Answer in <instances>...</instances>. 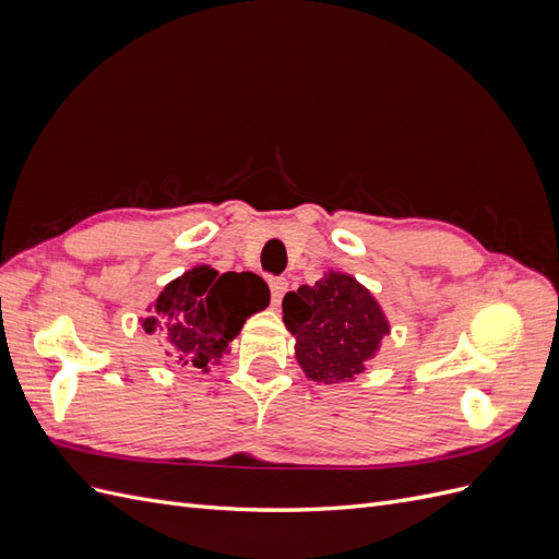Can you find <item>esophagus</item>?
I'll use <instances>...</instances> for the list:
<instances>
[{
  "label": "esophagus",
  "instance_id": "esophagus-1",
  "mask_svg": "<svg viewBox=\"0 0 559 559\" xmlns=\"http://www.w3.org/2000/svg\"><path fill=\"white\" fill-rule=\"evenodd\" d=\"M286 292H289V280L286 277L270 280V296H273V306H280Z\"/></svg>",
  "mask_w": 559,
  "mask_h": 559
}]
</instances>
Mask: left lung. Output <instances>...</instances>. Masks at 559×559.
<instances>
[{"instance_id":"obj_1","label":"left lung","mask_w":559,"mask_h":559,"mask_svg":"<svg viewBox=\"0 0 559 559\" xmlns=\"http://www.w3.org/2000/svg\"><path fill=\"white\" fill-rule=\"evenodd\" d=\"M284 324L296 335V359L314 382H349L376 357L389 321L364 284L329 273L282 300Z\"/></svg>"}]
</instances>
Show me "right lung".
Returning <instances> with one entry per match:
<instances>
[{"instance_id":"1","label":"right lung","mask_w":559,"mask_h":559,"mask_svg":"<svg viewBox=\"0 0 559 559\" xmlns=\"http://www.w3.org/2000/svg\"><path fill=\"white\" fill-rule=\"evenodd\" d=\"M267 302L270 289L259 275H218L210 265H198L165 286L142 326L163 337L173 366L207 370L228 352L247 317L265 310Z\"/></svg>"}]
</instances>
